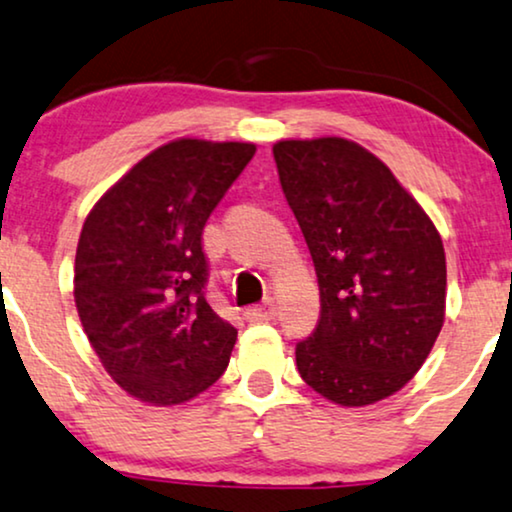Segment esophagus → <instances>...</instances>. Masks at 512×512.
I'll list each match as a JSON object with an SVG mask.
<instances>
[{"instance_id": "esophagus-1", "label": "esophagus", "mask_w": 512, "mask_h": 512, "mask_svg": "<svg viewBox=\"0 0 512 512\" xmlns=\"http://www.w3.org/2000/svg\"><path fill=\"white\" fill-rule=\"evenodd\" d=\"M276 316V304L274 300H264L262 304H257V307H248L245 309V319L250 323H264V321H271Z\"/></svg>"}]
</instances>
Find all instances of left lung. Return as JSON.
Returning <instances> with one entry per match:
<instances>
[{"label": "left lung", "instance_id": "left-lung-1", "mask_svg": "<svg viewBox=\"0 0 512 512\" xmlns=\"http://www.w3.org/2000/svg\"><path fill=\"white\" fill-rule=\"evenodd\" d=\"M274 160L321 293L297 371L335 404H375L409 383L442 331V238L390 167L354 141L286 139Z\"/></svg>", "mask_w": 512, "mask_h": 512}]
</instances>
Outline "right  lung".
<instances>
[{"label": "right lung", "instance_id": "add662e5", "mask_svg": "<svg viewBox=\"0 0 512 512\" xmlns=\"http://www.w3.org/2000/svg\"><path fill=\"white\" fill-rule=\"evenodd\" d=\"M252 155L243 141L174 139L84 219L77 314L103 368L139 401L184 404L229 366L238 331L205 300L203 226Z\"/></svg>", "mask_w": 512, "mask_h": 512}]
</instances>
